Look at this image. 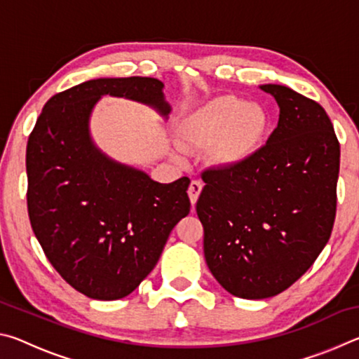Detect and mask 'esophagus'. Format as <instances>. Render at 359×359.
I'll return each mask as SVG.
<instances>
[{"label": "esophagus", "mask_w": 359, "mask_h": 359, "mask_svg": "<svg viewBox=\"0 0 359 359\" xmlns=\"http://www.w3.org/2000/svg\"><path fill=\"white\" fill-rule=\"evenodd\" d=\"M203 190V182L201 180H191L190 187H188V196H190V201L194 205L198 201L199 194H201Z\"/></svg>", "instance_id": "1"}]
</instances>
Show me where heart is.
<instances>
[{
    "mask_svg": "<svg viewBox=\"0 0 359 359\" xmlns=\"http://www.w3.org/2000/svg\"><path fill=\"white\" fill-rule=\"evenodd\" d=\"M267 130L269 117L263 107L223 95L182 120L179 136L185 150L210 149V160L217 166L238 168L258 154Z\"/></svg>",
    "mask_w": 359,
    "mask_h": 359,
    "instance_id": "heart-1",
    "label": "heart"
}]
</instances>
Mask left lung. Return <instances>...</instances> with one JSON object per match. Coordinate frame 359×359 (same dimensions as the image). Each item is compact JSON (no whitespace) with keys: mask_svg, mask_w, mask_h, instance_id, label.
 Returning a JSON list of instances; mask_svg holds the SVG:
<instances>
[{"mask_svg":"<svg viewBox=\"0 0 359 359\" xmlns=\"http://www.w3.org/2000/svg\"><path fill=\"white\" fill-rule=\"evenodd\" d=\"M274 96L277 128L250 161L203 174L196 203L204 257L233 296L266 299L291 287L330 241L340 145L318 102L285 85Z\"/></svg>","mask_w":359,"mask_h":359,"instance_id":"obj_1","label":"left lung"}]
</instances>
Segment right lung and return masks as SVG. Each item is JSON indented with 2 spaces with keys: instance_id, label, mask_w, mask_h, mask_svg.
<instances>
[{
  "instance_id": "1",
  "label": "right lung",
  "mask_w": 359,
  "mask_h": 359,
  "mask_svg": "<svg viewBox=\"0 0 359 359\" xmlns=\"http://www.w3.org/2000/svg\"><path fill=\"white\" fill-rule=\"evenodd\" d=\"M154 77L93 79L52 96L27 145L28 215L47 259L72 288L100 301L133 293L190 212L182 177L160 184L96 147L90 117L102 96L142 102L168 118Z\"/></svg>"
}]
</instances>
